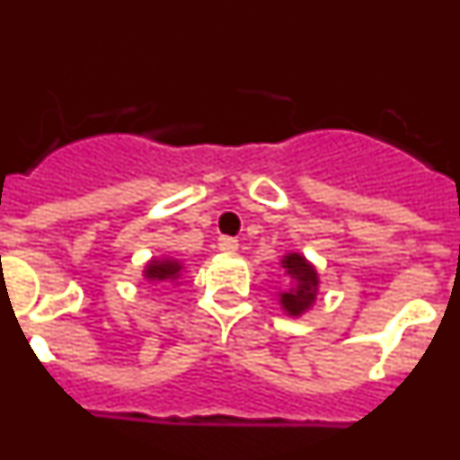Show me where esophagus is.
Masks as SVG:
<instances>
[{
    "mask_svg": "<svg viewBox=\"0 0 460 460\" xmlns=\"http://www.w3.org/2000/svg\"><path fill=\"white\" fill-rule=\"evenodd\" d=\"M218 249H221L223 253H234V251L239 249V242L234 237H221L218 239Z\"/></svg>",
    "mask_w": 460,
    "mask_h": 460,
    "instance_id": "1",
    "label": "esophagus"
}]
</instances>
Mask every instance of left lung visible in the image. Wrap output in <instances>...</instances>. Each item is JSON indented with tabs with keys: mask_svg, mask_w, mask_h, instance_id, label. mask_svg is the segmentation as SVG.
I'll return each mask as SVG.
<instances>
[{
	"mask_svg": "<svg viewBox=\"0 0 460 460\" xmlns=\"http://www.w3.org/2000/svg\"><path fill=\"white\" fill-rule=\"evenodd\" d=\"M283 267H286L288 274H290L292 279H296V290L283 292V295H280V304H283V308H286L290 315H299L302 311H306L308 304H311L313 296H315L318 274H315V270L308 265L302 255L296 253L286 255Z\"/></svg>",
	"mask_w": 460,
	"mask_h": 460,
	"instance_id": "8db88e82",
	"label": "left lung"
}]
</instances>
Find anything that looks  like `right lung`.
<instances>
[{"instance_id": "1", "label": "right lung", "mask_w": 460, "mask_h": 460, "mask_svg": "<svg viewBox=\"0 0 460 460\" xmlns=\"http://www.w3.org/2000/svg\"><path fill=\"white\" fill-rule=\"evenodd\" d=\"M181 265L174 262V260H164V262H156L152 260L147 267V279L149 280H174L180 276Z\"/></svg>"}]
</instances>
